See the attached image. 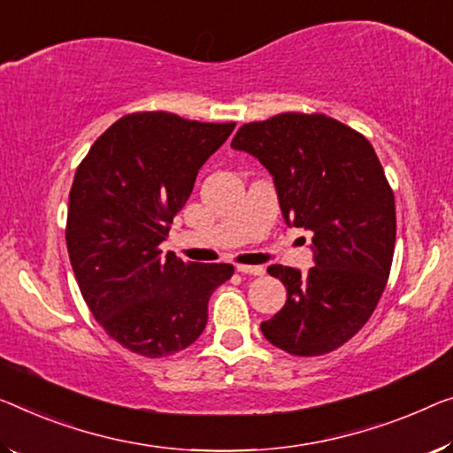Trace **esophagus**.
<instances>
[{
	"label": "esophagus",
	"instance_id": "34e87169",
	"mask_svg": "<svg viewBox=\"0 0 453 453\" xmlns=\"http://www.w3.org/2000/svg\"><path fill=\"white\" fill-rule=\"evenodd\" d=\"M235 270H238L240 274H252V276H260V274H265V268H262V266L238 265V266H235Z\"/></svg>",
	"mask_w": 453,
	"mask_h": 453
}]
</instances>
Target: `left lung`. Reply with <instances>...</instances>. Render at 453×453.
<instances>
[{"label":"left lung","instance_id":"1","mask_svg":"<svg viewBox=\"0 0 453 453\" xmlns=\"http://www.w3.org/2000/svg\"><path fill=\"white\" fill-rule=\"evenodd\" d=\"M235 150L273 174L287 224L313 232L307 274L273 265L285 307L262 334L291 356L329 354L360 332L387 287L395 254V193L366 136L326 113L287 111L235 132Z\"/></svg>","mask_w":453,"mask_h":453}]
</instances>
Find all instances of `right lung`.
Segmentation results:
<instances>
[{
  "mask_svg": "<svg viewBox=\"0 0 453 453\" xmlns=\"http://www.w3.org/2000/svg\"><path fill=\"white\" fill-rule=\"evenodd\" d=\"M234 127L127 113L77 166L65 229L73 273L99 326L134 354L166 357L191 346L207 326L209 296L232 279V265L162 256L160 242Z\"/></svg>",
  "mask_w": 453,
  "mask_h": 453,
  "instance_id": "1",
  "label": "right lung"
}]
</instances>
